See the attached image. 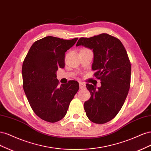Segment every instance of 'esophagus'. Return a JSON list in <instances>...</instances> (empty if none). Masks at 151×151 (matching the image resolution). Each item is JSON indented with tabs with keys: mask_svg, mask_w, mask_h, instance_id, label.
Returning a JSON list of instances; mask_svg holds the SVG:
<instances>
[{
	"mask_svg": "<svg viewBox=\"0 0 151 151\" xmlns=\"http://www.w3.org/2000/svg\"><path fill=\"white\" fill-rule=\"evenodd\" d=\"M85 87H86V84L84 83H83V82H80V83H79V88L81 89H82L85 88Z\"/></svg>",
	"mask_w": 151,
	"mask_h": 151,
	"instance_id": "1",
	"label": "esophagus"
}]
</instances>
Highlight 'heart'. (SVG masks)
Returning a JSON list of instances; mask_svg holds the SVG:
<instances>
[{
  "mask_svg": "<svg viewBox=\"0 0 151 151\" xmlns=\"http://www.w3.org/2000/svg\"><path fill=\"white\" fill-rule=\"evenodd\" d=\"M82 50H88V49H86V48H83V49H82Z\"/></svg>",
  "mask_w": 151,
  "mask_h": 151,
  "instance_id": "heart-1",
  "label": "heart"
}]
</instances>
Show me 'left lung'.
<instances>
[{"label": "left lung", "mask_w": 151, "mask_h": 151, "mask_svg": "<svg viewBox=\"0 0 151 151\" xmlns=\"http://www.w3.org/2000/svg\"><path fill=\"white\" fill-rule=\"evenodd\" d=\"M76 46L93 50L92 69L101 86L87 84L91 98L84 104L86 115L95 123L112 120L120 111L129 93L131 65L125 47L118 38L102 33L89 38H81Z\"/></svg>", "instance_id": "left-lung-1"}]
</instances>
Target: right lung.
I'll return each instance as SVG.
<instances>
[{"label":"right lung","mask_w":151,"mask_h":151,"mask_svg":"<svg viewBox=\"0 0 151 151\" xmlns=\"http://www.w3.org/2000/svg\"><path fill=\"white\" fill-rule=\"evenodd\" d=\"M78 38L47 36L35 42L22 63L23 89L31 108L42 120L54 123L66 115L79 88L76 81L58 87L57 71L65 66V53Z\"/></svg>","instance_id":"obj_1"}]
</instances>
